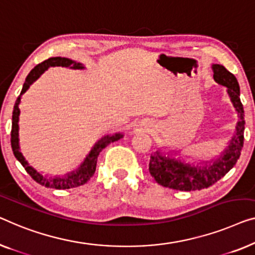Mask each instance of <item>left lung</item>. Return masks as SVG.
<instances>
[{
	"label": "left lung",
	"mask_w": 255,
	"mask_h": 255,
	"mask_svg": "<svg viewBox=\"0 0 255 255\" xmlns=\"http://www.w3.org/2000/svg\"><path fill=\"white\" fill-rule=\"evenodd\" d=\"M212 69L214 80L221 86L227 87L228 97L238 115L235 134L229 141L227 148H224L219 156L208 161H201L197 164L184 161L182 157L176 158L175 156L178 154L175 150L164 152L162 147L158 148L150 155L149 172L156 183L162 186L178 191L207 189L226 176L241 156L244 145L245 120L239 84L236 77L223 65L213 64Z\"/></svg>",
	"instance_id": "8db88e82"
}]
</instances>
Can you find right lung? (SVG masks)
Wrapping results in <instances>:
<instances>
[{
    "label": "right lung",
    "mask_w": 255,
    "mask_h": 255,
    "mask_svg": "<svg viewBox=\"0 0 255 255\" xmlns=\"http://www.w3.org/2000/svg\"><path fill=\"white\" fill-rule=\"evenodd\" d=\"M51 66H63V68H70L73 70H83L85 69L82 63H77V62L70 60L66 57H50L48 60L43 61L42 63L34 66V69H32V71L28 73V76L25 79V83L23 85V90L20 92V95L17 98L16 103H14L13 112H12V128H11V147H12V152L14 157L20 162L21 165L25 168V170L29 173V176L35 180L36 183L45 185L46 187H51V189L56 190H66V189H73V187H78L80 185H84L85 183H87L88 180L92 178V176L94 175L95 169H97V161L99 154L102 152L103 148H106L109 143L114 141H117L121 138H123V133H115L113 135H105L102 136L100 140H98V142H95V145L92 147L91 152L85 157V160L82 164L79 165L76 170L71 172L65 173L64 176H50L48 177L47 175H42L41 172L36 170L28 163L26 158L24 157L23 153L20 152L19 147V103L21 95L26 92L29 86L42 75L43 72L48 70V68Z\"/></svg>",
    "instance_id": "1"
}]
</instances>
